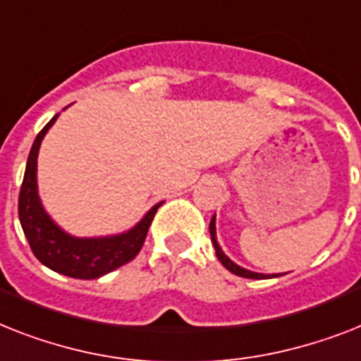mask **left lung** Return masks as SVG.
Segmentation results:
<instances>
[{
	"label": "left lung",
	"instance_id": "8db88e82",
	"mask_svg": "<svg viewBox=\"0 0 361 361\" xmlns=\"http://www.w3.org/2000/svg\"><path fill=\"white\" fill-rule=\"evenodd\" d=\"M209 233H211V241H213V247H215V254H216V257H219V262H221L222 265L226 267V269L230 272H233V274H237V276L252 278V280H263V278H276L278 276V274H276V276H274V274H259V272L247 271V269H243V267L235 265V263L231 262L230 257H228L226 254L222 252V248L219 247V245H216V239H215V235H216V231H215V216H213V219H211V222H209Z\"/></svg>",
	"mask_w": 361,
	"mask_h": 361
}]
</instances>
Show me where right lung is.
I'll use <instances>...</instances> for the list:
<instances>
[{"label": "right lung", "mask_w": 361, "mask_h": 361, "mask_svg": "<svg viewBox=\"0 0 361 361\" xmlns=\"http://www.w3.org/2000/svg\"><path fill=\"white\" fill-rule=\"evenodd\" d=\"M57 114L44 126L33 148L29 152L27 166L23 174L18 198L20 224L29 241V247L42 265L64 276L92 280L130 263L145 245L146 233L150 228L157 206L152 207L142 221L133 230L113 237H96V239H78L64 233L44 211L37 192V155L46 131L51 128Z\"/></svg>", "instance_id": "add662e5"}]
</instances>
